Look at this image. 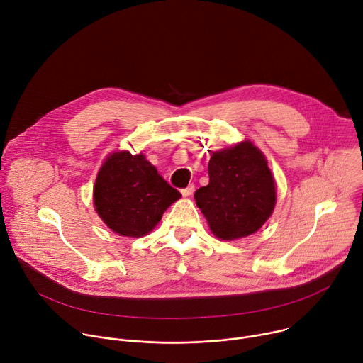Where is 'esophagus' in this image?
Returning <instances> with one entry per match:
<instances>
[{"label":"esophagus","instance_id":"obj_1","mask_svg":"<svg viewBox=\"0 0 363 363\" xmlns=\"http://www.w3.org/2000/svg\"><path fill=\"white\" fill-rule=\"evenodd\" d=\"M194 189H195V186H194L192 184H189L186 188L181 189V192H182V195H184V196H189V195H192V194H194Z\"/></svg>","mask_w":363,"mask_h":363}]
</instances>
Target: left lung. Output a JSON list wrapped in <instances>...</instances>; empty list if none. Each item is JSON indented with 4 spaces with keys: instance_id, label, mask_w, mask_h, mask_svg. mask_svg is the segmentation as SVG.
<instances>
[{
    "instance_id": "obj_1",
    "label": "left lung",
    "mask_w": 363,
    "mask_h": 363,
    "mask_svg": "<svg viewBox=\"0 0 363 363\" xmlns=\"http://www.w3.org/2000/svg\"><path fill=\"white\" fill-rule=\"evenodd\" d=\"M208 175L210 184L194 196L216 237H247L269 220L276 205L274 178L264 155L251 142L213 152Z\"/></svg>"
}]
</instances>
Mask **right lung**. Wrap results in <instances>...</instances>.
Returning a JSON list of instances; mask_svg holds the SVG:
<instances>
[{
    "mask_svg": "<svg viewBox=\"0 0 363 363\" xmlns=\"http://www.w3.org/2000/svg\"><path fill=\"white\" fill-rule=\"evenodd\" d=\"M181 198L142 153L115 152L101 165L93 189L94 208L112 231L142 237L153 230L168 206Z\"/></svg>",
    "mask_w": 363,
    "mask_h": 363,
    "instance_id": "obj_1",
    "label": "right lung"
}]
</instances>
